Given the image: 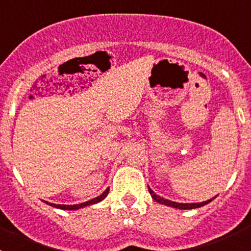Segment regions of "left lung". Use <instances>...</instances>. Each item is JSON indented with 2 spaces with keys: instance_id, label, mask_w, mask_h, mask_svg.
<instances>
[{
  "instance_id": "left-lung-1",
  "label": "left lung",
  "mask_w": 251,
  "mask_h": 251,
  "mask_svg": "<svg viewBox=\"0 0 251 251\" xmlns=\"http://www.w3.org/2000/svg\"><path fill=\"white\" fill-rule=\"evenodd\" d=\"M148 191H149V193H151V198L154 199V201H156V203H159V204H164V205H168V206H171V207H176V209H181V210H189V209H197V207H201V206H204V205H206V204H209L210 201H212V199L215 198H211V199H209V201H201V203H176V201H169V199H164V198H161L160 196H158V194H155L153 192V189H151V187L148 186Z\"/></svg>"
}]
</instances>
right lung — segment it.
I'll return each instance as SVG.
<instances>
[{"instance_id":"right-lung-1","label":"right lung","mask_w":251,"mask_h":251,"mask_svg":"<svg viewBox=\"0 0 251 251\" xmlns=\"http://www.w3.org/2000/svg\"><path fill=\"white\" fill-rule=\"evenodd\" d=\"M108 193H109V188L105 189L104 192H103L100 196H98L97 198L92 199V201H85V203H81V204H75V205H60V204H53V203H48V201H45V203L50 205V206L53 207H57V209H62V210H78V209H82V207L85 206H88V205H93V204H97L100 203V201H102L103 199L105 198V197L108 196Z\"/></svg>"}]
</instances>
